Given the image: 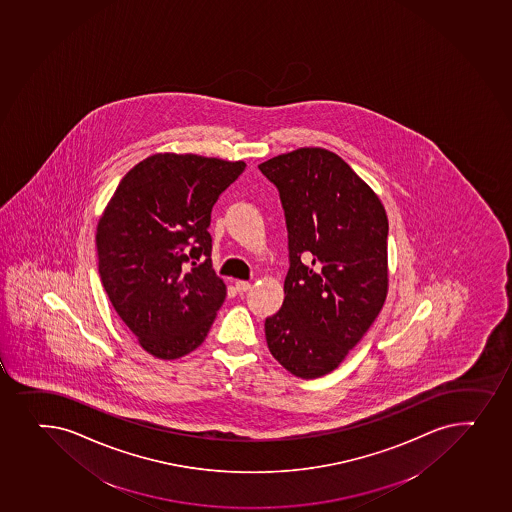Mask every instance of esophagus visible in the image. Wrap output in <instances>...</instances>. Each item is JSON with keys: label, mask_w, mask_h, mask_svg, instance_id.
I'll list each match as a JSON object with an SVG mask.
<instances>
[{"label": "esophagus", "mask_w": 512, "mask_h": 512, "mask_svg": "<svg viewBox=\"0 0 512 512\" xmlns=\"http://www.w3.org/2000/svg\"><path fill=\"white\" fill-rule=\"evenodd\" d=\"M250 282L247 281H238L237 284H235V289H237V292H240V294H243V292L250 291Z\"/></svg>", "instance_id": "1"}]
</instances>
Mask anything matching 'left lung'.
I'll list each match as a JSON object with an SVG mask.
<instances>
[{
  "label": "left lung",
  "mask_w": 512,
  "mask_h": 512,
  "mask_svg": "<svg viewBox=\"0 0 512 512\" xmlns=\"http://www.w3.org/2000/svg\"><path fill=\"white\" fill-rule=\"evenodd\" d=\"M259 169L281 196L289 248L286 297L265 319V340L284 369L316 379L384 306L389 223L374 191L330 150H294Z\"/></svg>",
  "instance_id": "1"
}]
</instances>
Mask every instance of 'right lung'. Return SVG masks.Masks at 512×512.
Listing matches in <instances>:
<instances>
[{
	"mask_svg": "<svg viewBox=\"0 0 512 512\" xmlns=\"http://www.w3.org/2000/svg\"><path fill=\"white\" fill-rule=\"evenodd\" d=\"M245 162L157 154L116 187L98 223L106 294L145 352L174 360L203 343L225 301L211 265V209Z\"/></svg>",
	"mask_w": 512,
	"mask_h": 512,
	"instance_id": "right-lung-1",
	"label": "right lung"
}]
</instances>
